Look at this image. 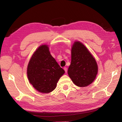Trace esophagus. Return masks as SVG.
<instances>
[{"mask_svg":"<svg viewBox=\"0 0 122 122\" xmlns=\"http://www.w3.org/2000/svg\"><path fill=\"white\" fill-rule=\"evenodd\" d=\"M64 70H65V71L67 73V68H66V67H64Z\"/></svg>","mask_w":122,"mask_h":122,"instance_id":"34e87169","label":"esophagus"}]
</instances>
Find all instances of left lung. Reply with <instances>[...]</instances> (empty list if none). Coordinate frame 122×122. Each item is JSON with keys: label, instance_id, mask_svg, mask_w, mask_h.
Wrapping results in <instances>:
<instances>
[{"label": "left lung", "instance_id": "1", "mask_svg": "<svg viewBox=\"0 0 122 122\" xmlns=\"http://www.w3.org/2000/svg\"><path fill=\"white\" fill-rule=\"evenodd\" d=\"M98 65L95 58L82 43H74L71 49V62L68 74L77 86L85 87L95 80Z\"/></svg>", "mask_w": 122, "mask_h": 122}]
</instances>
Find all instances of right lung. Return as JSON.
Wrapping results in <instances>:
<instances>
[{"instance_id":"obj_1","label":"right lung","mask_w":122,"mask_h":122,"mask_svg":"<svg viewBox=\"0 0 122 122\" xmlns=\"http://www.w3.org/2000/svg\"><path fill=\"white\" fill-rule=\"evenodd\" d=\"M65 73L51 55L47 45L40 46L32 54L27 66L29 81L40 93H49L56 86Z\"/></svg>"}]
</instances>
